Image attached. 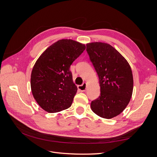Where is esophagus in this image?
I'll use <instances>...</instances> for the list:
<instances>
[{
  "mask_svg": "<svg viewBox=\"0 0 157 157\" xmlns=\"http://www.w3.org/2000/svg\"><path fill=\"white\" fill-rule=\"evenodd\" d=\"M86 85H87V84L86 82H84L82 85H78V88L80 90V91L85 92L86 90Z\"/></svg>",
  "mask_w": 157,
  "mask_h": 157,
  "instance_id": "obj_1",
  "label": "esophagus"
}]
</instances>
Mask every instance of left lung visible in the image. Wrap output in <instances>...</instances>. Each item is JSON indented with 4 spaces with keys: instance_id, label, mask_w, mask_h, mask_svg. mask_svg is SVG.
I'll return each mask as SVG.
<instances>
[{
    "instance_id": "1",
    "label": "left lung",
    "mask_w": 157,
    "mask_h": 157,
    "mask_svg": "<svg viewBox=\"0 0 157 157\" xmlns=\"http://www.w3.org/2000/svg\"><path fill=\"white\" fill-rule=\"evenodd\" d=\"M86 51L96 69L100 96L92 101L91 109L97 115L112 118L121 114L132 98L134 80L130 65L115 48L105 42H90Z\"/></svg>"
}]
</instances>
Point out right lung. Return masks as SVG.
<instances>
[{
    "instance_id": "1",
    "label": "right lung",
    "mask_w": 157,
    "mask_h": 157,
    "mask_svg": "<svg viewBox=\"0 0 157 157\" xmlns=\"http://www.w3.org/2000/svg\"><path fill=\"white\" fill-rule=\"evenodd\" d=\"M86 49L71 39H61L49 46L34 65L31 75L33 96L48 113H57L71 107L77 91L70 66Z\"/></svg>"
}]
</instances>
